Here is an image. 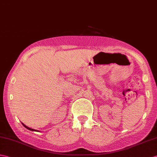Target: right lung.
<instances>
[{"mask_svg": "<svg viewBox=\"0 0 157 157\" xmlns=\"http://www.w3.org/2000/svg\"><path fill=\"white\" fill-rule=\"evenodd\" d=\"M21 123H22V122H21ZM22 124H23V126L25 127V128H27V129H28V130H31V131H37H37H39V130H35V129H33V128H29V127L27 126L26 125H25L23 123H22Z\"/></svg>", "mask_w": 157, "mask_h": 157, "instance_id": "add662e5", "label": "right lung"}]
</instances>
